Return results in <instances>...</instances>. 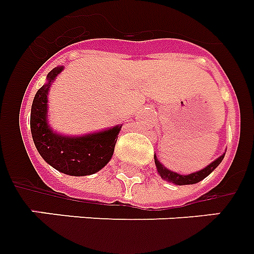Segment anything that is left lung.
Listing matches in <instances>:
<instances>
[{
	"instance_id": "left-lung-1",
	"label": "left lung",
	"mask_w": 254,
	"mask_h": 254,
	"mask_svg": "<svg viewBox=\"0 0 254 254\" xmlns=\"http://www.w3.org/2000/svg\"><path fill=\"white\" fill-rule=\"evenodd\" d=\"M224 155L226 153H223L222 156H219L218 159L212 161L210 165H207L206 168H203L202 170H198L195 173H190V174H186V176H182L180 173H176V172H172L170 169L165 168V166L162 165L161 162L159 161V159L156 157L155 155V164H156V168H157V172L161 176L162 180H165V181L170 182V184H174V185H192V184H196V182L202 181L204 178L207 177L208 174L212 173L220 162L223 161L224 159Z\"/></svg>"
}]
</instances>
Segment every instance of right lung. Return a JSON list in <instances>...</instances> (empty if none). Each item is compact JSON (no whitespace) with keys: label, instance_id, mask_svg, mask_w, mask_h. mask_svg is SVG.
I'll list each match as a JSON object with an SVG mask.
<instances>
[{"label":"right lung","instance_id":"add662e5","mask_svg":"<svg viewBox=\"0 0 254 254\" xmlns=\"http://www.w3.org/2000/svg\"><path fill=\"white\" fill-rule=\"evenodd\" d=\"M64 69L56 66L47 74V82L36 92L31 106L32 140L39 155L55 169L68 176H90L102 169L114 153L122 126L82 136L55 132L48 125V92L55 78Z\"/></svg>","mask_w":254,"mask_h":254}]
</instances>
